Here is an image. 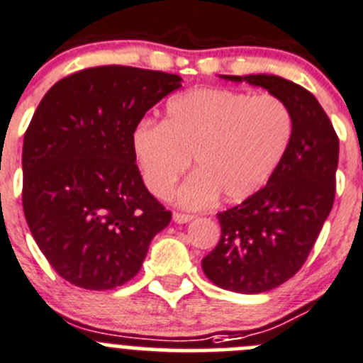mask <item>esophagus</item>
I'll list each match as a JSON object with an SVG mask.
<instances>
[{"label":"esophagus","instance_id":"34e87169","mask_svg":"<svg viewBox=\"0 0 363 363\" xmlns=\"http://www.w3.org/2000/svg\"><path fill=\"white\" fill-rule=\"evenodd\" d=\"M191 220H193L191 214L174 213V221H175V223H188V221H191Z\"/></svg>","mask_w":363,"mask_h":363}]
</instances>
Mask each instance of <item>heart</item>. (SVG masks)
Listing matches in <instances>:
<instances>
[{
	"mask_svg": "<svg viewBox=\"0 0 363 363\" xmlns=\"http://www.w3.org/2000/svg\"><path fill=\"white\" fill-rule=\"evenodd\" d=\"M293 115L275 96L253 97L225 88H193L168 101L161 124L140 122L133 152L145 186L167 199L193 157L195 174L179 188L189 209L218 196L241 202L259 191L284 160Z\"/></svg>",
	"mask_w": 363,
	"mask_h": 363,
	"instance_id": "obj_1",
	"label": "heart"
}]
</instances>
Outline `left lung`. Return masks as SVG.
<instances>
[{
    "label": "left lung",
    "mask_w": 363,
    "mask_h": 363,
    "mask_svg": "<svg viewBox=\"0 0 363 363\" xmlns=\"http://www.w3.org/2000/svg\"><path fill=\"white\" fill-rule=\"evenodd\" d=\"M279 97L293 115V138L267 184L218 213L216 248L202 259L207 279L234 293L275 289L307 260L335 199L339 138L328 115L300 84L275 74L221 76Z\"/></svg>",
    "instance_id": "left-lung-1"
}]
</instances>
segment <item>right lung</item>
<instances>
[{"label":"right lung","mask_w":363,"mask_h":363,"mask_svg":"<svg viewBox=\"0 0 363 363\" xmlns=\"http://www.w3.org/2000/svg\"><path fill=\"white\" fill-rule=\"evenodd\" d=\"M181 81L103 65L63 77L42 97L24 135L23 209L40 252L72 286L129 282L170 223V211L143 184L131 135Z\"/></svg>","instance_id":"add662e5"}]
</instances>
